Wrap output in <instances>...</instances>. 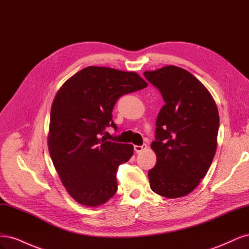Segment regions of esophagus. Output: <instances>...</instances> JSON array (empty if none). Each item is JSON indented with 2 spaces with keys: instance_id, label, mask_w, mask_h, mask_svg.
I'll return each instance as SVG.
<instances>
[{
  "instance_id": "esophagus-1",
  "label": "esophagus",
  "mask_w": 249,
  "mask_h": 249,
  "mask_svg": "<svg viewBox=\"0 0 249 249\" xmlns=\"http://www.w3.org/2000/svg\"><path fill=\"white\" fill-rule=\"evenodd\" d=\"M146 148H147V145L145 144V143H143L142 145H135L134 146V149L136 153H141L142 150H145Z\"/></svg>"
}]
</instances>
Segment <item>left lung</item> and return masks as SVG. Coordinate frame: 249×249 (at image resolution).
<instances>
[{
    "label": "left lung",
    "instance_id": "left-lung-1",
    "mask_svg": "<svg viewBox=\"0 0 249 249\" xmlns=\"http://www.w3.org/2000/svg\"><path fill=\"white\" fill-rule=\"evenodd\" d=\"M143 74L165 102L152 143L157 163L148 170L150 188L164 197H182L197 187L212 164L219 114L208 89L189 71L169 65Z\"/></svg>",
    "mask_w": 249,
    "mask_h": 249
}]
</instances>
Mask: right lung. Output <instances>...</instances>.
<instances>
[{
	"instance_id": "1",
	"label": "right lung",
	"mask_w": 249,
	"mask_h": 249,
	"mask_svg": "<svg viewBox=\"0 0 249 249\" xmlns=\"http://www.w3.org/2000/svg\"><path fill=\"white\" fill-rule=\"evenodd\" d=\"M146 86L136 72L88 66L56 94L51 109L50 155L67 192L81 205L101 206L116 193L117 168L130 160L134 148L101 136L108 126L117 130L112 111L119 97Z\"/></svg>"
}]
</instances>
